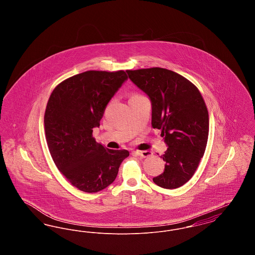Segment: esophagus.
Masks as SVG:
<instances>
[{"mask_svg":"<svg viewBox=\"0 0 255 255\" xmlns=\"http://www.w3.org/2000/svg\"><path fill=\"white\" fill-rule=\"evenodd\" d=\"M134 153L141 158H148L152 155V153L150 151H135Z\"/></svg>","mask_w":255,"mask_h":255,"instance_id":"esophagus-1","label":"esophagus"}]
</instances>
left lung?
I'll return each instance as SVG.
<instances>
[{"mask_svg": "<svg viewBox=\"0 0 255 255\" xmlns=\"http://www.w3.org/2000/svg\"><path fill=\"white\" fill-rule=\"evenodd\" d=\"M149 97L152 126L161 130L168 146L161 156L164 171L153 178L157 185L174 189L188 182L206 151L209 120L198 88L179 73L162 68L126 71Z\"/></svg>", "mask_w": 255, "mask_h": 255, "instance_id": "left-lung-1", "label": "left lung"}]
</instances>
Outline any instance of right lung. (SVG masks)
<instances>
[{"mask_svg":"<svg viewBox=\"0 0 255 255\" xmlns=\"http://www.w3.org/2000/svg\"><path fill=\"white\" fill-rule=\"evenodd\" d=\"M128 76L124 71H88L55 87L44 117L46 139L55 165L81 191L98 192L118 176L127 150L97 143L93 129Z\"/></svg>","mask_w":255,"mask_h":255,"instance_id":"add662e5","label":"right lung"}]
</instances>
